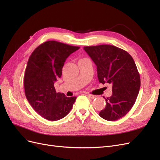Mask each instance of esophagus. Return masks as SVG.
Instances as JSON below:
<instances>
[{
    "label": "esophagus",
    "instance_id": "1",
    "mask_svg": "<svg viewBox=\"0 0 160 160\" xmlns=\"http://www.w3.org/2000/svg\"><path fill=\"white\" fill-rule=\"evenodd\" d=\"M88 97L89 98H90V99H95V98H96L95 95H91V94H88Z\"/></svg>",
    "mask_w": 160,
    "mask_h": 160
}]
</instances>
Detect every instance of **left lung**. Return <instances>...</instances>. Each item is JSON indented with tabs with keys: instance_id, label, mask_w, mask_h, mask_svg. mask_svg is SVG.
I'll return each instance as SVG.
<instances>
[{
	"instance_id": "1",
	"label": "left lung",
	"mask_w": 160,
	"mask_h": 160,
	"mask_svg": "<svg viewBox=\"0 0 160 160\" xmlns=\"http://www.w3.org/2000/svg\"><path fill=\"white\" fill-rule=\"evenodd\" d=\"M97 66L99 81L112 85V95L105 98L106 105L99 115L108 121H116L133 106L140 88V76L129 53L110 45L84 47Z\"/></svg>"
}]
</instances>
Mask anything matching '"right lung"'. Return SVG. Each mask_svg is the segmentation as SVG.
I'll return each instance as SVG.
<instances>
[{
  "label": "right lung",
  "instance_id": "1",
  "mask_svg": "<svg viewBox=\"0 0 160 160\" xmlns=\"http://www.w3.org/2000/svg\"><path fill=\"white\" fill-rule=\"evenodd\" d=\"M79 49L55 41L42 43L33 51L26 67L24 86L26 98L36 112L50 121L68 114L76 97L57 93L55 82L62 75L67 58Z\"/></svg>",
  "mask_w": 160,
  "mask_h": 160
}]
</instances>
